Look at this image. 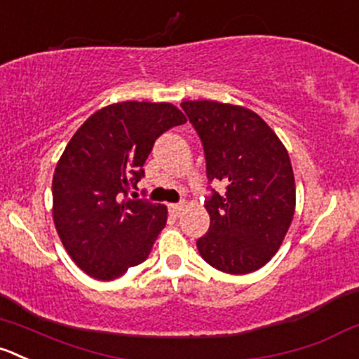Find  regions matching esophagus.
Here are the masks:
<instances>
[{"mask_svg":"<svg viewBox=\"0 0 359 359\" xmlns=\"http://www.w3.org/2000/svg\"><path fill=\"white\" fill-rule=\"evenodd\" d=\"M182 208H184V203H172V205H170V212H172L173 215H179Z\"/></svg>","mask_w":359,"mask_h":359,"instance_id":"34e87169","label":"esophagus"}]
</instances>
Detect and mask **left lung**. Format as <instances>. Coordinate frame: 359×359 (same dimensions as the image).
Here are the masks:
<instances>
[{
    "label": "left lung",
    "instance_id": "8db88e82",
    "mask_svg": "<svg viewBox=\"0 0 359 359\" xmlns=\"http://www.w3.org/2000/svg\"><path fill=\"white\" fill-rule=\"evenodd\" d=\"M203 144L208 182L221 180L205 201L210 228L196 247L221 272L250 273L279 250L293 221L297 191L290 154L252 110L229 103L184 102Z\"/></svg>",
    "mask_w": 359,
    "mask_h": 359
}]
</instances>
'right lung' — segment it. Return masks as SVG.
<instances>
[{
    "label": "right lung",
    "instance_id": "1",
    "mask_svg": "<svg viewBox=\"0 0 359 359\" xmlns=\"http://www.w3.org/2000/svg\"><path fill=\"white\" fill-rule=\"evenodd\" d=\"M186 123L172 103L123 102L93 114L55 166L52 215L76 266L112 280L147 259L165 228V205L128 198L156 138Z\"/></svg>",
    "mask_w": 359,
    "mask_h": 359
}]
</instances>
